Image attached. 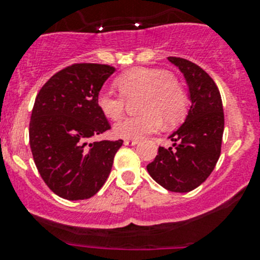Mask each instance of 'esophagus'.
<instances>
[{
  "label": "esophagus",
  "instance_id": "esophagus-1",
  "mask_svg": "<svg viewBox=\"0 0 260 260\" xmlns=\"http://www.w3.org/2000/svg\"><path fill=\"white\" fill-rule=\"evenodd\" d=\"M138 143L137 140H124L125 146H136Z\"/></svg>",
  "mask_w": 260,
  "mask_h": 260
}]
</instances>
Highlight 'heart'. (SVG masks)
Listing matches in <instances>:
<instances>
[{
  "label": "heart",
  "mask_w": 260,
  "mask_h": 260,
  "mask_svg": "<svg viewBox=\"0 0 260 260\" xmlns=\"http://www.w3.org/2000/svg\"><path fill=\"white\" fill-rule=\"evenodd\" d=\"M120 95L109 89H101L95 103L101 113L118 119L125 108V101L138 99L136 117L122 118L113 125L114 136L125 140H140L157 132L162 124L181 122L187 112L185 89L174 75L154 68H135L115 79Z\"/></svg>",
  "instance_id": "obj_1"
}]
</instances>
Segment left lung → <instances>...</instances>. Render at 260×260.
<instances>
[{
    "instance_id": "8db88e82",
    "label": "left lung",
    "mask_w": 260,
    "mask_h": 260,
    "mask_svg": "<svg viewBox=\"0 0 260 260\" xmlns=\"http://www.w3.org/2000/svg\"><path fill=\"white\" fill-rule=\"evenodd\" d=\"M169 61L185 77L191 106L185 122L169 137L172 147H159L147 171L166 190L188 192L210 176L220 157L222 102L215 81L199 65L175 56H170Z\"/></svg>"
}]
</instances>
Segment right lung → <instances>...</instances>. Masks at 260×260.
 I'll return each mask as SVG.
<instances>
[{
    "instance_id": "add662e5",
    "label": "right lung",
    "mask_w": 260,
    "mask_h": 260,
    "mask_svg": "<svg viewBox=\"0 0 260 260\" xmlns=\"http://www.w3.org/2000/svg\"><path fill=\"white\" fill-rule=\"evenodd\" d=\"M114 72L104 64L70 65L52 75L36 96L28 129L31 152L39 174L60 198H91L111 174L123 141L89 140L111 129L95 98Z\"/></svg>"
}]
</instances>
